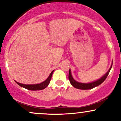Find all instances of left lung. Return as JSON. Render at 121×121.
I'll return each mask as SVG.
<instances>
[{
	"instance_id": "left-lung-1",
	"label": "left lung",
	"mask_w": 121,
	"mask_h": 121,
	"mask_svg": "<svg viewBox=\"0 0 121 121\" xmlns=\"http://www.w3.org/2000/svg\"><path fill=\"white\" fill-rule=\"evenodd\" d=\"M112 65H113V62H112V65H111L110 68L109 70L105 73V74L102 76L101 78H100L98 80H96V81L91 82L89 83H82L78 82L74 80L73 78V77H72V75L71 73V70L69 69V80L70 81V84H72V85L75 88L78 89H82V90H88V89H91L94 88V87L97 86L99 85L102 84L103 82L105 81V79L106 78V77H108V74H109L110 71L111 69H112Z\"/></svg>"
}]
</instances>
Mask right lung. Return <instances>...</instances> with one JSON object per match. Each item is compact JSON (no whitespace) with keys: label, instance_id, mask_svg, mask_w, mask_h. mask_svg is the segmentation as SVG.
Here are the masks:
<instances>
[{"label":"right lung","instance_id":"add662e5","mask_svg":"<svg viewBox=\"0 0 121 121\" xmlns=\"http://www.w3.org/2000/svg\"><path fill=\"white\" fill-rule=\"evenodd\" d=\"M54 70L52 71L51 73V74H49V77L47 78L46 80L42 82L41 83L37 84H31V85H28V84H21V83L15 81L16 82V84H17L19 86H20L21 87H24L25 89H27L28 90H30V91H40V90H43L44 89H45V87H47L48 86V85L49 84L50 81H51V78H52V76Z\"/></svg>","mask_w":121,"mask_h":121}]
</instances>
